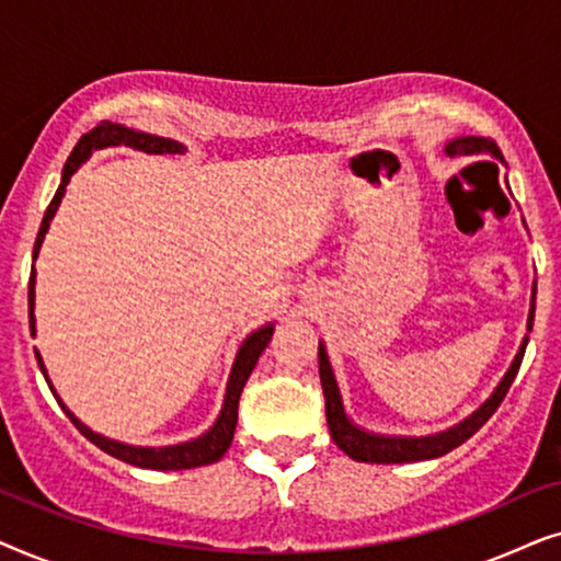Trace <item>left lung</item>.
Listing matches in <instances>:
<instances>
[{
	"label": "left lung",
	"instance_id": "1",
	"mask_svg": "<svg viewBox=\"0 0 561 561\" xmlns=\"http://www.w3.org/2000/svg\"><path fill=\"white\" fill-rule=\"evenodd\" d=\"M449 158L455 156H493L503 163V152L493 140L488 137H457V140L447 142L444 148ZM534 311H536V283L531 290V309H528V321L526 329L531 332L534 327ZM528 336H524L520 347L513 357V363L508 367V373L503 375V380L497 382V388L493 390V396L488 398L485 403L480 405L478 411H472V416H467L465 421H459L457 426L447 428V432L439 434H428V436H386V434H373L359 428L357 424H352V419L347 416L342 403V393L340 386H336L332 363H329L327 347L319 342V378H321V388H324V401H327V424L329 432H332V439L336 447H340L344 455L357 459V462H375V465H403V462H421V459H434L451 451L459 444H465L474 432H480V426L493 416L497 411V405L503 403L505 393H508L511 382L516 380L520 359H524Z\"/></svg>",
	"mask_w": 561,
	"mask_h": 561
}]
</instances>
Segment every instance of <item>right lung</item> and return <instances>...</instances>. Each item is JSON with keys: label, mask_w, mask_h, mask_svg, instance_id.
I'll return each instance as SVG.
<instances>
[{"label": "right lung", "mask_w": 561, "mask_h": 561, "mask_svg": "<svg viewBox=\"0 0 561 561\" xmlns=\"http://www.w3.org/2000/svg\"><path fill=\"white\" fill-rule=\"evenodd\" d=\"M114 145H125V148H133V150H142V152H156V156H163V152H186L181 142L175 140H168V137H158V135H148V133H137V129H129V127H122V125H114V122H102V125H96L91 133L81 135V140L76 142V148L71 150V156H68L66 165H64V175H60V186L56 191V196H53V202L48 209H45V217H43V225H41V232H37V240H35V250H33V260H37V252H41V244L45 240V232H48L53 217H56L58 206H60V198L66 194V186L68 181H71V175L79 171L81 163H87L89 156L94 150H102V148H114ZM27 311H30V334L35 336V265H33V273H30V286H27ZM273 336V324H265L252 332L248 340L242 342V347L237 350V357H234V365H232V373H229V380H227V393H225V403H221V411L217 421H214V426L209 432L198 436V439H191V442H183V444H173V447H133V444H122V442H114L110 436H102L96 432H91L87 424H81L79 419L73 416L71 411L66 409V403L60 401V396L56 393V388H53V382L48 380V370H45L43 365V357L37 355V365H41V370L45 375V382H48L50 393L56 396V401L60 409L66 411V416L73 421V426L79 428V432L87 436L91 444H96L99 449L106 451V455L122 459V462L127 465H135V467H145V470H191V467H202V465H211V462H219L221 457H225V451L229 449V444L234 439V426H237V405H240V396H242V388L248 378L255 370L260 355H263V350L267 347V342H271Z\"/></svg>", "instance_id": "right-lung-1"}]
</instances>
